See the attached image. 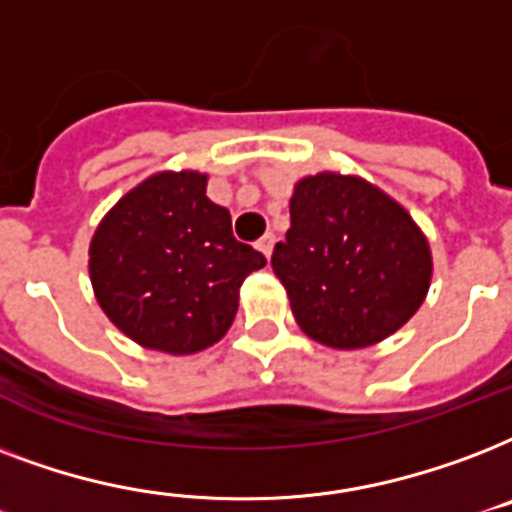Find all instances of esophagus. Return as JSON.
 I'll return each mask as SVG.
<instances>
[{
  "label": "esophagus",
  "instance_id": "obj_1",
  "mask_svg": "<svg viewBox=\"0 0 512 512\" xmlns=\"http://www.w3.org/2000/svg\"><path fill=\"white\" fill-rule=\"evenodd\" d=\"M256 248H259V251L269 259V256H272V248H275V235H272V232H267V235L261 237L259 243H256Z\"/></svg>",
  "mask_w": 512,
  "mask_h": 512
}]
</instances>
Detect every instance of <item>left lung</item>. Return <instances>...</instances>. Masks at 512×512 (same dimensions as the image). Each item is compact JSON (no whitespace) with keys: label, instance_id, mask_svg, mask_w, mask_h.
<instances>
[{"label":"left lung","instance_id":"left-lung-1","mask_svg":"<svg viewBox=\"0 0 512 512\" xmlns=\"http://www.w3.org/2000/svg\"><path fill=\"white\" fill-rule=\"evenodd\" d=\"M272 269L304 334L363 350L403 328L433 280L425 232L390 194L360 176L323 170L293 184L291 229Z\"/></svg>","mask_w":512,"mask_h":512}]
</instances>
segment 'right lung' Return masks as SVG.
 <instances>
[{
    "instance_id": "obj_1",
    "label": "right lung",
    "mask_w": 512,
    "mask_h": 512,
    "mask_svg": "<svg viewBox=\"0 0 512 512\" xmlns=\"http://www.w3.org/2000/svg\"><path fill=\"white\" fill-rule=\"evenodd\" d=\"M200 170H160L122 194L90 240L95 301L146 350L194 355L227 334L240 285L267 259L237 243Z\"/></svg>"
}]
</instances>
